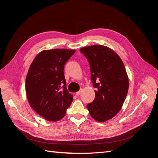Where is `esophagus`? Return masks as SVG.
<instances>
[{
	"label": "esophagus",
	"mask_w": 158,
	"mask_h": 158,
	"mask_svg": "<svg viewBox=\"0 0 158 158\" xmlns=\"http://www.w3.org/2000/svg\"><path fill=\"white\" fill-rule=\"evenodd\" d=\"M81 93H82V89H80V91H78V92H76V95H77V96H78V95H80V94H81Z\"/></svg>",
	"instance_id": "1"
}]
</instances>
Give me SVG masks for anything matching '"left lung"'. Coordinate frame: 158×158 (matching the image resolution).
Wrapping results in <instances>:
<instances>
[{
    "label": "left lung",
    "instance_id": "1",
    "mask_svg": "<svg viewBox=\"0 0 158 158\" xmlns=\"http://www.w3.org/2000/svg\"><path fill=\"white\" fill-rule=\"evenodd\" d=\"M90 65L95 97L87 105L91 117L105 122L120 111L128 90L129 81L123 62L109 47L94 45L80 49Z\"/></svg>",
    "mask_w": 158,
    "mask_h": 158
}]
</instances>
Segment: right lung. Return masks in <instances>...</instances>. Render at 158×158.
Wrapping results in <instances>:
<instances>
[{"label":"right lung","mask_w":158,"mask_h":158,"mask_svg":"<svg viewBox=\"0 0 158 158\" xmlns=\"http://www.w3.org/2000/svg\"><path fill=\"white\" fill-rule=\"evenodd\" d=\"M75 50H44L35 57L26 78V92L32 109L45 120L55 122L66 114L73 95L66 87L65 63Z\"/></svg>","instance_id":"obj_1"}]
</instances>
